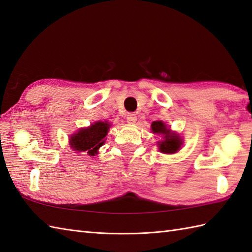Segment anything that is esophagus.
Here are the masks:
<instances>
[{
	"label": "esophagus",
	"instance_id": "obj_1",
	"mask_svg": "<svg viewBox=\"0 0 252 252\" xmlns=\"http://www.w3.org/2000/svg\"><path fill=\"white\" fill-rule=\"evenodd\" d=\"M127 122L128 124H135L137 122V116L135 113H129L127 115Z\"/></svg>",
	"mask_w": 252,
	"mask_h": 252
}]
</instances>
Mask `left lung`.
I'll return each instance as SVG.
<instances>
[{
  "instance_id": "obj_1",
  "label": "left lung",
  "mask_w": 252,
  "mask_h": 252,
  "mask_svg": "<svg viewBox=\"0 0 252 252\" xmlns=\"http://www.w3.org/2000/svg\"><path fill=\"white\" fill-rule=\"evenodd\" d=\"M151 127H152L153 132L161 133V135L164 136V141L158 143L159 150L163 153H169V154L176 153L179 150V148L181 147V143H182L181 139L179 138L178 135L171 133L168 128L166 127V125L161 121L153 122Z\"/></svg>"
}]
</instances>
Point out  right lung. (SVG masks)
<instances>
[{
	"mask_svg": "<svg viewBox=\"0 0 252 252\" xmlns=\"http://www.w3.org/2000/svg\"><path fill=\"white\" fill-rule=\"evenodd\" d=\"M110 124L107 122H97L88 128H83L71 136L70 143L77 152H86L94 156L104 142Z\"/></svg>",
	"mask_w": 252,
	"mask_h": 252,
	"instance_id": "1",
	"label": "right lung"
}]
</instances>
